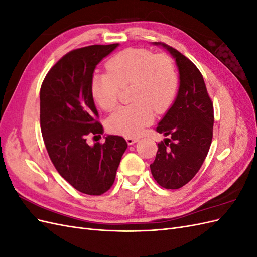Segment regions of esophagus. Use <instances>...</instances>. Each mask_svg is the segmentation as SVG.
Segmentation results:
<instances>
[{
	"mask_svg": "<svg viewBox=\"0 0 257 257\" xmlns=\"http://www.w3.org/2000/svg\"><path fill=\"white\" fill-rule=\"evenodd\" d=\"M125 139H126V143L128 145H134L135 143L138 142V138L137 137H126Z\"/></svg>",
	"mask_w": 257,
	"mask_h": 257,
	"instance_id": "esophagus-1",
	"label": "esophagus"
}]
</instances>
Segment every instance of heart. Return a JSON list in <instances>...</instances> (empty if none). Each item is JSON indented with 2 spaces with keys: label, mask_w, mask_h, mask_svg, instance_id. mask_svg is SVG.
Listing matches in <instances>:
<instances>
[{
  "label": "heart",
  "mask_w": 257,
  "mask_h": 257,
  "mask_svg": "<svg viewBox=\"0 0 257 257\" xmlns=\"http://www.w3.org/2000/svg\"><path fill=\"white\" fill-rule=\"evenodd\" d=\"M107 73L91 79V95L97 106L110 111L118 105L120 88L132 87V104L118 108L108 119L111 133L134 137L152 122L154 112L169 109L177 96L179 76L173 59L145 48H127L106 63Z\"/></svg>",
  "instance_id": "heart-1"
}]
</instances>
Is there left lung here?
Returning <instances> with one entry per match:
<instances>
[{"mask_svg": "<svg viewBox=\"0 0 257 257\" xmlns=\"http://www.w3.org/2000/svg\"><path fill=\"white\" fill-rule=\"evenodd\" d=\"M153 44L175 58L180 84L174 104L157 127L169 138L158 144L150 169L162 188L176 190L192 180L207 157L213 135V104L196 65L170 46Z\"/></svg>", "mask_w": 257, "mask_h": 257, "instance_id": "left-lung-1", "label": "left lung"}]
</instances>
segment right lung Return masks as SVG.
I'll list each match as a JSON object with an SVG mask.
<instances>
[{
	"mask_svg": "<svg viewBox=\"0 0 257 257\" xmlns=\"http://www.w3.org/2000/svg\"><path fill=\"white\" fill-rule=\"evenodd\" d=\"M118 46L69 51L51 67L41 87V130L49 158L69 184L88 195H102L111 188L127 148L125 139L116 135H107L104 144H87L88 135L104 132L91 95L93 72Z\"/></svg>",
	"mask_w": 257,
	"mask_h": 257,
	"instance_id": "add662e5",
	"label": "right lung"
}]
</instances>
